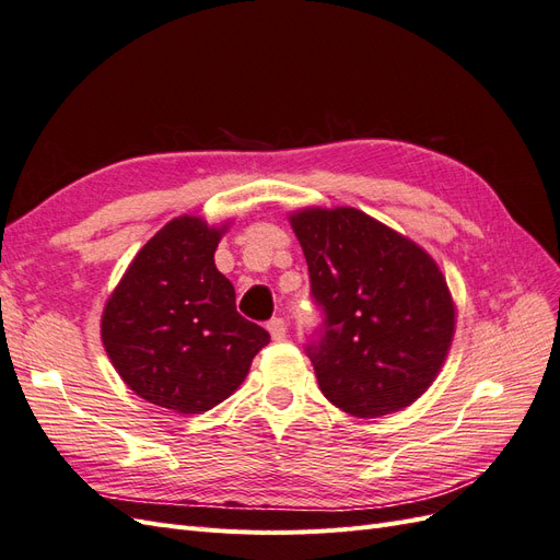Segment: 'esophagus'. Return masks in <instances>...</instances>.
<instances>
[{"label": "esophagus", "mask_w": 560, "mask_h": 560, "mask_svg": "<svg viewBox=\"0 0 560 560\" xmlns=\"http://www.w3.org/2000/svg\"><path fill=\"white\" fill-rule=\"evenodd\" d=\"M266 329L270 331V336L276 338V341H282V338L287 336V322H284L282 317H273V319H270L268 325H266Z\"/></svg>", "instance_id": "obj_1"}]
</instances>
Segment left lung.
<instances>
[{"mask_svg": "<svg viewBox=\"0 0 560 560\" xmlns=\"http://www.w3.org/2000/svg\"><path fill=\"white\" fill-rule=\"evenodd\" d=\"M290 224L325 313L308 346L322 395L354 418L411 406L453 343L455 301L442 268L358 208H301Z\"/></svg>", "mask_w": 560, "mask_h": 560, "instance_id": "1", "label": "left lung"}]
</instances>
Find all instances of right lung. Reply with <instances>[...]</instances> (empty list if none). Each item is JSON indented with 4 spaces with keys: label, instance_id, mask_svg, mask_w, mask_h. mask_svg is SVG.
Masks as SVG:
<instances>
[{
    "label": "right lung",
    "instance_id": "add662e5",
    "mask_svg": "<svg viewBox=\"0 0 560 560\" xmlns=\"http://www.w3.org/2000/svg\"><path fill=\"white\" fill-rule=\"evenodd\" d=\"M233 219L182 214L130 261L109 294L100 336L121 381L149 404L202 413L238 389L270 336L235 311V290L214 266Z\"/></svg>",
    "mask_w": 560,
    "mask_h": 560
}]
</instances>
